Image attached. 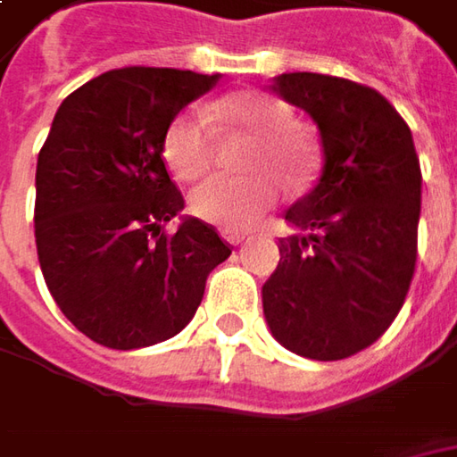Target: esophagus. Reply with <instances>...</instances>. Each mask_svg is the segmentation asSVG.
I'll list each match as a JSON object with an SVG mask.
<instances>
[{
	"mask_svg": "<svg viewBox=\"0 0 457 457\" xmlns=\"http://www.w3.org/2000/svg\"><path fill=\"white\" fill-rule=\"evenodd\" d=\"M223 238L228 241V244H234V246H238V244H244L246 241V234L244 231H223Z\"/></svg>",
	"mask_w": 457,
	"mask_h": 457,
	"instance_id": "1",
	"label": "esophagus"
}]
</instances>
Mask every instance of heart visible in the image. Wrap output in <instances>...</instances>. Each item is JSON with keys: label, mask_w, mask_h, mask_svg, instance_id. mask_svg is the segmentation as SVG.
Returning <instances> with one entry per match:
<instances>
[{"label": "heart", "mask_w": 457, "mask_h": 457, "mask_svg": "<svg viewBox=\"0 0 457 457\" xmlns=\"http://www.w3.org/2000/svg\"><path fill=\"white\" fill-rule=\"evenodd\" d=\"M213 116L223 127L256 137L244 157V170L252 175L228 178L216 175L190 193L193 216L220 228H244L256 220L285 187H303L312 175V154L292 132V112L272 94L246 91L220 101ZM162 157L178 180H198L216 160V132L208 116L187 109L167 124L162 137Z\"/></svg>", "instance_id": "b5f03b06"}]
</instances>
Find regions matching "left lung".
Returning <instances> with one entry per match:
<instances>
[{"mask_svg": "<svg viewBox=\"0 0 457 457\" xmlns=\"http://www.w3.org/2000/svg\"><path fill=\"white\" fill-rule=\"evenodd\" d=\"M274 94L310 114L323 172L287 208L295 234L262 287L264 318L287 351L348 359L404 305L417 262L422 172L407 121L378 91L323 73H282Z\"/></svg>", "mask_w": 457, "mask_h": 457, "instance_id": "8db88e82", "label": "left lung"}]
</instances>
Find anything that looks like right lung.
Listing matches in <instances>:
<instances>
[{
  "mask_svg": "<svg viewBox=\"0 0 457 457\" xmlns=\"http://www.w3.org/2000/svg\"><path fill=\"white\" fill-rule=\"evenodd\" d=\"M219 73L119 68L83 83L55 112L35 172V244L45 285L83 336L132 351L178 336L231 246L183 216L162 137Z\"/></svg>",
  "mask_w": 457,
  "mask_h": 457,
  "instance_id": "1",
  "label": "right lung"
}]
</instances>
